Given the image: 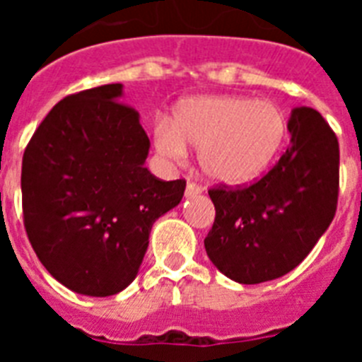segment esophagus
Here are the masks:
<instances>
[{
  "label": "esophagus",
  "mask_w": 362,
  "mask_h": 362,
  "mask_svg": "<svg viewBox=\"0 0 362 362\" xmlns=\"http://www.w3.org/2000/svg\"><path fill=\"white\" fill-rule=\"evenodd\" d=\"M203 192V188L199 187L197 183H194V181H188L187 183V190H185V196L187 197H194L197 196V194H201Z\"/></svg>",
  "instance_id": "obj_1"
}]
</instances>
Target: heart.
I'll return each instance as SVG.
<instances>
[{"label":"heart","mask_w":362,"mask_h":362,"mask_svg":"<svg viewBox=\"0 0 362 362\" xmlns=\"http://www.w3.org/2000/svg\"><path fill=\"white\" fill-rule=\"evenodd\" d=\"M279 108L264 99L201 95L177 105L174 119L158 117L153 134L163 158L183 161L187 145L199 146V165L219 183L241 185L270 165L283 145Z\"/></svg>","instance_id":"obj_1"}]
</instances>
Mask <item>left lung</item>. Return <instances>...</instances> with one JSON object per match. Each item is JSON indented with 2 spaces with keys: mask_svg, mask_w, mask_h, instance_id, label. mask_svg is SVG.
Returning <instances> with one entry per match:
<instances>
[{
  "mask_svg": "<svg viewBox=\"0 0 362 362\" xmlns=\"http://www.w3.org/2000/svg\"><path fill=\"white\" fill-rule=\"evenodd\" d=\"M292 143L261 179L217 185L216 219L204 248L226 277L243 284L277 279L310 254L337 210L339 141L317 110L296 108Z\"/></svg>",
  "mask_w": 362,
  "mask_h": 362,
  "instance_id": "obj_1",
  "label": "left lung"
}]
</instances>
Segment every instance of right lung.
Returning <instances> with one entry per match:
<instances>
[{
    "label": "right lung",
    "mask_w": 362,
    "mask_h": 362,
    "mask_svg": "<svg viewBox=\"0 0 362 362\" xmlns=\"http://www.w3.org/2000/svg\"><path fill=\"white\" fill-rule=\"evenodd\" d=\"M121 92L112 83L63 98L23 153L28 241L50 276L83 296H114L132 283L153 221L187 187L145 168L150 139Z\"/></svg>",
    "instance_id": "obj_1"
}]
</instances>
